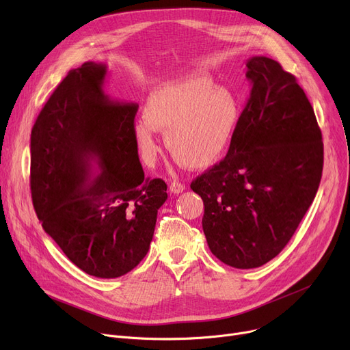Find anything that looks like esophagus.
<instances>
[{"label": "esophagus", "mask_w": 350, "mask_h": 350, "mask_svg": "<svg viewBox=\"0 0 350 350\" xmlns=\"http://www.w3.org/2000/svg\"><path fill=\"white\" fill-rule=\"evenodd\" d=\"M185 189H186V186L183 185V183H180V181H172V185H170V193H173V194H180V193H183L185 191Z\"/></svg>", "instance_id": "1"}]
</instances>
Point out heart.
<instances>
[{"label":"heart","mask_w":350,"mask_h":350,"mask_svg":"<svg viewBox=\"0 0 350 350\" xmlns=\"http://www.w3.org/2000/svg\"><path fill=\"white\" fill-rule=\"evenodd\" d=\"M240 119L232 92L207 77H190L156 88L147 98L144 118L135 126L146 160L159 153L157 131H165L169 152L187 167L203 170L227 153Z\"/></svg>","instance_id":"b5f03b06"}]
</instances>
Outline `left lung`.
<instances>
[{"label":"left lung","mask_w":350,"mask_h":350,"mask_svg":"<svg viewBox=\"0 0 350 350\" xmlns=\"http://www.w3.org/2000/svg\"><path fill=\"white\" fill-rule=\"evenodd\" d=\"M250 96L227 156L198 176L203 231L217 258L250 269L275 258L314 201L323 143L297 78L267 57L247 61Z\"/></svg>","instance_id":"obj_1"}]
</instances>
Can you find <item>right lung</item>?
<instances>
[{
  "label": "right lung",
  "instance_id": "1",
  "mask_svg": "<svg viewBox=\"0 0 350 350\" xmlns=\"http://www.w3.org/2000/svg\"><path fill=\"white\" fill-rule=\"evenodd\" d=\"M106 72L96 62L69 70L42 107L31 132V193L42 228L68 258L109 280L146 256L167 186L144 178L137 105L105 94Z\"/></svg>",
  "mask_w": 350,
  "mask_h": 350
}]
</instances>
